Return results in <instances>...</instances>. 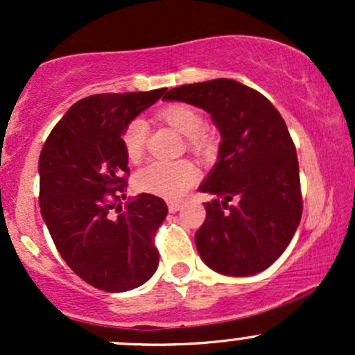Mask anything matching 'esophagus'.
Masks as SVG:
<instances>
[{
	"label": "esophagus",
	"mask_w": 355,
	"mask_h": 355,
	"mask_svg": "<svg viewBox=\"0 0 355 355\" xmlns=\"http://www.w3.org/2000/svg\"><path fill=\"white\" fill-rule=\"evenodd\" d=\"M182 203L180 202H168V211L170 214H175V211L180 210Z\"/></svg>",
	"instance_id": "1"
}]
</instances>
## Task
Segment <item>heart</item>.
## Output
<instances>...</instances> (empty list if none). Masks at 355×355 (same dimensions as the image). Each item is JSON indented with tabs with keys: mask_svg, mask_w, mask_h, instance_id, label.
Listing matches in <instances>:
<instances>
[{
	"mask_svg": "<svg viewBox=\"0 0 355 355\" xmlns=\"http://www.w3.org/2000/svg\"><path fill=\"white\" fill-rule=\"evenodd\" d=\"M158 116L172 128L187 137L191 152L205 155L211 150V138L203 132V116L197 108L187 103H172L160 110ZM148 125L141 118L128 121L121 133V144L130 162H138L145 153ZM198 172L193 164L187 160L166 164V162H150L138 170L135 182L140 190L158 197L177 200L197 182Z\"/></svg>",
	"mask_w": 355,
	"mask_h": 355,
	"instance_id": "b5f03b06",
	"label": "heart"
}]
</instances>
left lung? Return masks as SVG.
Instances as JSON below:
<instances>
[{
  "instance_id": "8db88e82",
  "label": "left lung",
  "mask_w": 355,
  "mask_h": 355,
  "mask_svg": "<svg viewBox=\"0 0 355 355\" xmlns=\"http://www.w3.org/2000/svg\"><path fill=\"white\" fill-rule=\"evenodd\" d=\"M164 100L205 110L222 135L217 164L198 187L215 197L195 234L202 260L223 275L266 270L302 217L299 162L282 115L262 93L229 78L182 85Z\"/></svg>"
}]
</instances>
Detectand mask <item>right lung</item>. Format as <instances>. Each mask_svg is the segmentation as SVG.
Listing matches in <instances>:
<instances>
[{
	"instance_id": "1",
	"label": "right lung",
	"mask_w": 355,
	"mask_h": 355,
	"mask_svg": "<svg viewBox=\"0 0 355 355\" xmlns=\"http://www.w3.org/2000/svg\"><path fill=\"white\" fill-rule=\"evenodd\" d=\"M165 92L100 93L76 101L40 155L42 217L68 267L100 291H132L158 267L155 234L168 209L152 193L121 209L130 173L121 133Z\"/></svg>"
}]
</instances>
